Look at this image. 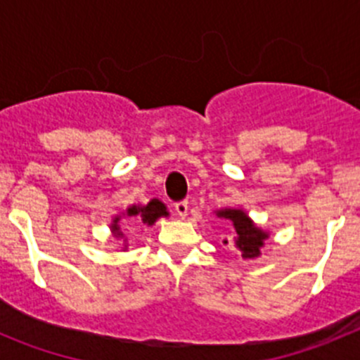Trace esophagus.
I'll list each match as a JSON object with an SVG mask.
<instances>
[{
	"instance_id": "obj_1",
	"label": "esophagus",
	"mask_w": 360,
	"mask_h": 360,
	"mask_svg": "<svg viewBox=\"0 0 360 360\" xmlns=\"http://www.w3.org/2000/svg\"><path fill=\"white\" fill-rule=\"evenodd\" d=\"M174 211H176V214L180 216V218H186V216H187V202H186V200H180V202L174 203Z\"/></svg>"
}]
</instances>
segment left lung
I'll use <instances>...</instances> for the list:
<instances>
[{
    "label": "left lung",
    "instance_id": "8db88e82",
    "mask_svg": "<svg viewBox=\"0 0 360 360\" xmlns=\"http://www.w3.org/2000/svg\"><path fill=\"white\" fill-rule=\"evenodd\" d=\"M218 216H224L229 218L234 224L236 229V245L240 247L241 256L243 257H257L259 256V247L265 241L266 234L263 231H259L257 227H254L252 221L249 219V216L245 214L243 211H238V209H225V211H219Z\"/></svg>",
    "mask_w": 360,
    "mask_h": 360
}]
</instances>
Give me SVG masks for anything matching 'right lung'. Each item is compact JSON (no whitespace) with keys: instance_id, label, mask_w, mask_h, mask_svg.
<instances>
[{"instance_id":"obj_1","label":"right lung","mask_w":360,"mask_h":360,"mask_svg":"<svg viewBox=\"0 0 360 360\" xmlns=\"http://www.w3.org/2000/svg\"><path fill=\"white\" fill-rule=\"evenodd\" d=\"M128 214L129 216H139V218L142 219V224H148V225H153L155 221H157L160 216H165L167 214V211H165V205L162 202H158V200H151V202L148 203V205H144V207H136V205H133V207L128 209ZM119 218H115V221H113V232H115V236H122V232H120L119 229Z\"/></svg>"}]
</instances>
